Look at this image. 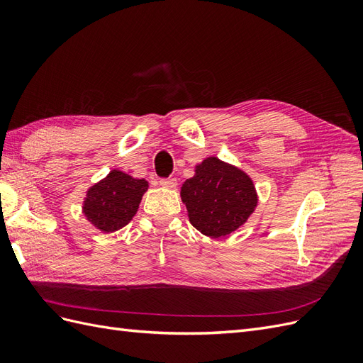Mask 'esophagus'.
Wrapping results in <instances>:
<instances>
[{"instance_id": "obj_1", "label": "esophagus", "mask_w": 363, "mask_h": 363, "mask_svg": "<svg viewBox=\"0 0 363 363\" xmlns=\"http://www.w3.org/2000/svg\"><path fill=\"white\" fill-rule=\"evenodd\" d=\"M159 183H160V186H163V188L174 189L175 186H177V179H174V177H171V179H162Z\"/></svg>"}]
</instances>
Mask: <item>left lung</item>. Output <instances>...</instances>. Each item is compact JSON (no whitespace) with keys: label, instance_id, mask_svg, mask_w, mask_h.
Wrapping results in <instances>:
<instances>
[{"label":"left lung","instance_id":"8db88e82","mask_svg":"<svg viewBox=\"0 0 363 363\" xmlns=\"http://www.w3.org/2000/svg\"><path fill=\"white\" fill-rule=\"evenodd\" d=\"M191 224L208 238H225L242 227L257 207L250 175L215 156L195 164V175L180 191Z\"/></svg>","mask_w":363,"mask_h":363}]
</instances>
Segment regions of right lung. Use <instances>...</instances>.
Returning a JSON list of instances; mask_svg holds the SVG:
<instances>
[{
    "label": "right lung",
    "mask_w": 363,
    "mask_h": 363,
    "mask_svg": "<svg viewBox=\"0 0 363 363\" xmlns=\"http://www.w3.org/2000/svg\"><path fill=\"white\" fill-rule=\"evenodd\" d=\"M147 191L145 179H135L123 171L112 169L86 191L82 212L100 232L113 233L133 219Z\"/></svg>",
    "instance_id": "obj_1"
}]
</instances>
